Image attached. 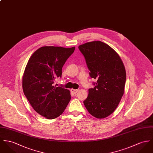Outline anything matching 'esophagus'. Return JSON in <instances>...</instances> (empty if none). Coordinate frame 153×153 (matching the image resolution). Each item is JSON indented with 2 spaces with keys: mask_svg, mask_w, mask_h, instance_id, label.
Masks as SVG:
<instances>
[{
  "mask_svg": "<svg viewBox=\"0 0 153 153\" xmlns=\"http://www.w3.org/2000/svg\"><path fill=\"white\" fill-rule=\"evenodd\" d=\"M71 91L73 94H76L78 92V90H75V89H71Z\"/></svg>",
  "mask_w": 153,
  "mask_h": 153,
  "instance_id": "34e87169",
  "label": "esophagus"
}]
</instances>
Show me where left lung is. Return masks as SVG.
<instances>
[{
	"instance_id": "left-lung-1",
	"label": "left lung",
	"mask_w": 153,
	"mask_h": 153,
	"mask_svg": "<svg viewBox=\"0 0 153 153\" xmlns=\"http://www.w3.org/2000/svg\"><path fill=\"white\" fill-rule=\"evenodd\" d=\"M90 71L97 80L83 101L88 112L95 118H105L117 108L124 93L126 74L118 53L101 41H93L79 47Z\"/></svg>"
}]
</instances>
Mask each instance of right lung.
Here are the masks:
<instances>
[{
    "instance_id": "obj_1",
    "label": "right lung",
    "mask_w": 153,
    "mask_h": 153,
    "mask_svg": "<svg viewBox=\"0 0 153 153\" xmlns=\"http://www.w3.org/2000/svg\"><path fill=\"white\" fill-rule=\"evenodd\" d=\"M75 47H42L29 59L23 77L24 94L39 115L48 119L59 117L71 99L70 91L53 85Z\"/></svg>"
}]
</instances>
